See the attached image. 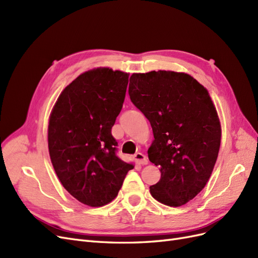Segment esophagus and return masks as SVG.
I'll list each match as a JSON object with an SVG mask.
<instances>
[{"label":"esophagus","mask_w":258,"mask_h":258,"mask_svg":"<svg viewBox=\"0 0 258 258\" xmlns=\"http://www.w3.org/2000/svg\"><path fill=\"white\" fill-rule=\"evenodd\" d=\"M134 159H135V161L138 163V165H142V166L147 165V162H148L147 157H146L145 155H143L142 153H137V154L134 156Z\"/></svg>","instance_id":"esophagus-1"}]
</instances>
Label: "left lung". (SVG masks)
<instances>
[{
    "label": "left lung",
    "mask_w": 258,
    "mask_h": 258,
    "mask_svg": "<svg viewBox=\"0 0 258 258\" xmlns=\"http://www.w3.org/2000/svg\"><path fill=\"white\" fill-rule=\"evenodd\" d=\"M129 96L153 128L147 154L161 176L152 196L185 205L204 189L220 151L221 124L208 90L188 74L152 71L131 75Z\"/></svg>",
    "instance_id": "8db88e82"
}]
</instances>
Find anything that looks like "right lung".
<instances>
[{
	"instance_id": "add662e5",
	"label": "right lung",
	"mask_w": 258,
	"mask_h": 258,
	"mask_svg": "<svg viewBox=\"0 0 258 258\" xmlns=\"http://www.w3.org/2000/svg\"><path fill=\"white\" fill-rule=\"evenodd\" d=\"M128 81V73L108 68L85 72L61 92L50 114L53 169L64 188L89 207L110 204L134 169L116 155L117 141L111 134Z\"/></svg>"
}]
</instances>
